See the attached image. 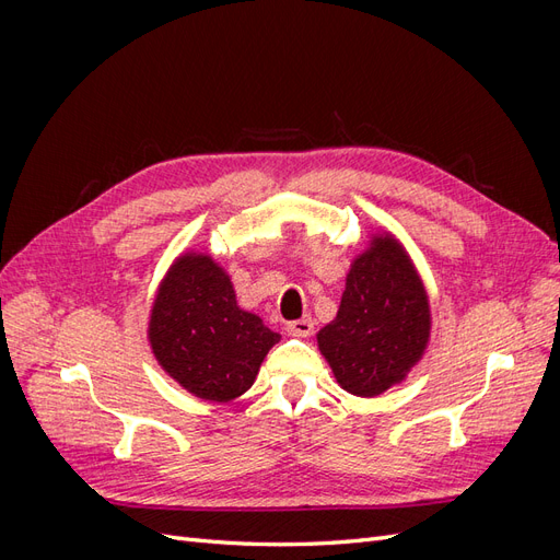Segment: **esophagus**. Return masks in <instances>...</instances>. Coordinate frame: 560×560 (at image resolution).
Returning <instances> with one entry per match:
<instances>
[{
    "mask_svg": "<svg viewBox=\"0 0 560 560\" xmlns=\"http://www.w3.org/2000/svg\"><path fill=\"white\" fill-rule=\"evenodd\" d=\"M287 331H290L292 336H299V338H308V336H313L315 325L311 317H301V319L290 322V325H287Z\"/></svg>",
    "mask_w": 560,
    "mask_h": 560,
    "instance_id": "34e87169",
    "label": "esophagus"
}]
</instances>
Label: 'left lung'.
I'll return each mask as SVG.
<instances>
[{"instance_id": "8db88e82", "label": "left lung", "mask_w": 560, "mask_h": 560, "mask_svg": "<svg viewBox=\"0 0 560 560\" xmlns=\"http://www.w3.org/2000/svg\"><path fill=\"white\" fill-rule=\"evenodd\" d=\"M432 331L430 296L395 233H371L352 259L336 317L317 348L336 383L354 397H378L406 381Z\"/></svg>"}]
</instances>
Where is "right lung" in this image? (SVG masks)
Returning <instances> with one entry per match:
<instances>
[{
	"label": "right lung",
	"mask_w": 560,
	"mask_h": 560,
	"mask_svg": "<svg viewBox=\"0 0 560 560\" xmlns=\"http://www.w3.org/2000/svg\"><path fill=\"white\" fill-rule=\"evenodd\" d=\"M147 338L161 369L186 393L224 404L257 381L280 334L238 306L226 268L208 252L186 249L159 284Z\"/></svg>",
	"instance_id": "obj_1"
}]
</instances>
